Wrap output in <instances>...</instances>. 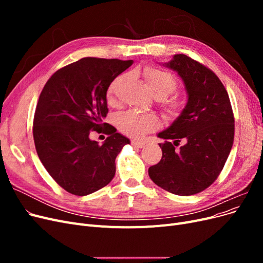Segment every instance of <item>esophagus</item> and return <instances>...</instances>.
I'll return each mask as SVG.
<instances>
[{"mask_svg": "<svg viewBox=\"0 0 263 263\" xmlns=\"http://www.w3.org/2000/svg\"><path fill=\"white\" fill-rule=\"evenodd\" d=\"M132 145L136 148H142L145 146V141L141 140H132Z\"/></svg>", "mask_w": 263, "mask_h": 263, "instance_id": "esophagus-1", "label": "esophagus"}]
</instances>
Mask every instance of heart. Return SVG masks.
Here are the masks:
<instances>
[{
	"instance_id": "1",
	"label": "heart",
	"mask_w": 263,
	"mask_h": 263,
	"mask_svg": "<svg viewBox=\"0 0 263 263\" xmlns=\"http://www.w3.org/2000/svg\"><path fill=\"white\" fill-rule=\"evenodd\" d=\"M144 76L150 86L151 91L155 94L158 100H164L178 89V81L168 71L162 69L148 67L144 70ZM125 76H119L109 84L107 89V102L109 104H115L116 99V89L118 84L121 83ZM184 105L179 100L172 99L165 101L163 103V109L165 114L170 118H176L181 115ZM160 122L159 118L154 114L139 113L137 110H127L125 113L117 116V126L122 133L129 137L139 138L144 135L156 130Z\"/></svg>"
}]
</instances>
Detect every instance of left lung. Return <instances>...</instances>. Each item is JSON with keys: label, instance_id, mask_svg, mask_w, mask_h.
I'll return each mask as SVG.
<instances>
[{"label": "left lung", "instance_id": "1", "mask_svg": "<svg viewBox=\"0 0 263 263\" xmlns=\"http://www.w3.org/2000/svg\"><path fill=\"white\" fill-rule=\"evenodd\" d=\"M163 66L178 72L187 102L171 126L158 134L165 139L159 144L162 158L148 173L170 193L193 195L208 189L224 168L234 144L233 108L225 86L202 63L180 53ZM181 140L185 145L177 149Z\"/></svg>", "mask_w": 263, "mask_h": 263}]
</instances>
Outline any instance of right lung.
Returning <instances> with one entry per match:
<instances>
[{
	"instance_id": "add662e5",
	"label": "right lung",
	"mask_w": 263,
	"mask_h": 263,
	"mask_svg": "<svg viewBox=\"0 0 263 263\" xmlns=\"http://www.w3.org/2000/svg\"><path fill=\"white\" fill-rule=\"evenodd\" d=\"M133 60L82 58L59 69L39 95L33 135L37 155L51 178L67 192L91 194L115 176V159L129 139L104 123L106 92ZM90 131L109 137L102 146Z\"/></svg>"
}]
</instances>
